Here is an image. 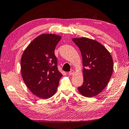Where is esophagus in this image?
Returning <instances> with one entry per match:
<instances>
[{
  "instance_id": "esophagus-1",
  "label": "esophagus",
  "mask_w": 129,
  "mask_h": 129,
  "mask_svg": "<svg viewBox=\"0 0 129 129\" xmlns=\"http://www.w3.org/2000/svg\"><path fill=\"white\" fill-rule=\"evenodd\" d=\"M73 74H74V70H71L69 73V74L70 75H72Z\"/></svg>"
}]
</instances>
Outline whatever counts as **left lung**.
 Wrapping results in <instances>:
<instances>
[{"instance_id":"1","label":"left lung","mask_w":129,"mask_h":129,"mask_svg":"<svg viewBox=\"0 0 129 129\" xmlns=\"http://www.w3.org/2000/svg\"><path fill=\"white\" fill-rule=\"evenodd\" d=\"M83 60L84 82L78 89L82 95L93 97L106 87L113 72V61L109 51L95 40L86 37L74 38Z\"/></svg>"}]
</instances>
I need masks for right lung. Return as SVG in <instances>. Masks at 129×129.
<instances>
[{"label":"right lung","mask_w":129,"mask_h":129,"mask_svg":"<svg viewBox=\"0 0 129 129\" xmlns=\"http://www.w3.org/2000/svg\"><path fill=\"white\" fill-rule=\"evenodd\" d=\"M59 35H40L28 45L21 60L22 77L33 94L40 98L48 99L56 93L62 75L57 69L54 54Z\"/></svg>","instance_id":"1"}]
</instances>
